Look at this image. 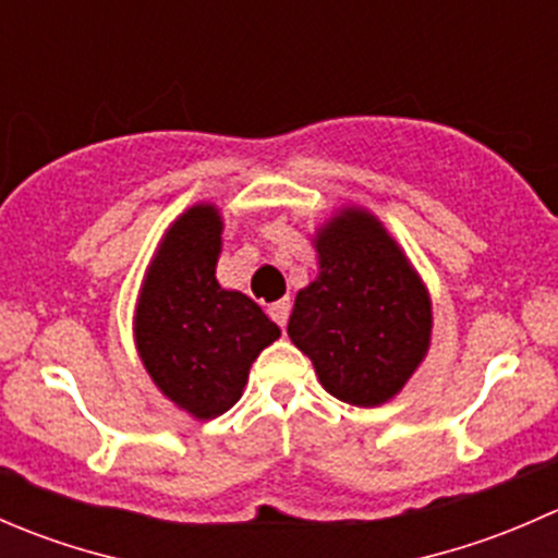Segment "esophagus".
<instances>
[{"label":"esophagus","instance_id":"esophagus-1","mask_svg":"<svg viewBox=\"0 0 558 558\" xmlns=\"http://www.w3.org/2000/svg\"><path fill=\"white\" fill-rule=\"evenodd\" d=\"M289 313H291V300H280L275 302V305H269V315H272L275 324L283 326V329L286 324H289Z\"/></svg>","mask_w":558,"mask_h":558}]
</instances>
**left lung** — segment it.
<instances>
[{"label":"left lung","mask_w":558,"mask_h":558,"mask_svg":"<svg viewBox=\"0 0 558 558\" xmlns=\"http://www.w3.org/2000/svg\"><path fill=\"white\" fill-rule=\"evenodd\" d=\"M318 275L300 289L289 337L340 402H391L432 345V296L375 213L342 205L313 232Z\"/></svg>","instance_id":"left-lung-1"}]
</instances>
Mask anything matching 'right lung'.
I'll return each instance as SVG.
<instances>
[{
  "mask_svg": "<svg viewBox=\"0 0 558 558\" xmlns=\"http://www.w3.org/2000/svg\"><path fill=\"white\" fill-rule=\"evenodd\" d=\"M221 234L218 205L185 207L161 234L134 305V345L145 373L194 421L234 408L258 353L280 337V326L251 296L218 283Z\"/></svg>",
  "mask_w": 558,
  "mask_h": 558,
  "instance_id": "obj_1",
  "label": "right lung"
}]
</instances>
